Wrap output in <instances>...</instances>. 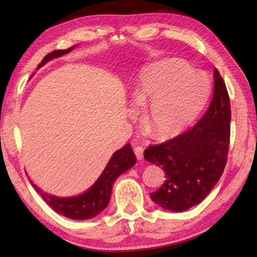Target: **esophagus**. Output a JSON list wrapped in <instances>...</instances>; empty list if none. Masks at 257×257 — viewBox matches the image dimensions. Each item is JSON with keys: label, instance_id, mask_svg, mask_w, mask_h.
<instances>
[{"label": "esophagus", "instance_id": "1", "mask_svg": "<svg viewBox=\"0 0 257 257\" xmlns=\"http://www.w3.org/2000/svg\"><path fill=\"white\" fill-rule=\"evenodd\" d=\"M134 145H135L134 151H135L136 157H137L138 160H143L144 159V147L139 146L137 144H134Z\"/></svg>", "mask_w": 257, "mask_h": 257}]
</instances>
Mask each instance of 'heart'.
I'll use <instances>...</instances> for the list:
<instances>
[{
  "label": "heart",
  "instance_id": "1",
  "mask_svg": "<svg viewBox=\"0 0 257 257\" xmlns=\"http://www.w3.org/2000/svg\"><path fill=\"white\" fill-rule=\"evenodd\" d=\"M179 61L156 63L147 67L136 83L132 96L136 107L141 108V123L158 139L181 133L203 108L209 94L206 76L193 73Z\"/></svg>",
  "mask_w": 257,
  "mask_h": 257
}]
</instances>
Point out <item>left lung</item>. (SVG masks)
<instances>
[{"label":"left lung","mask_w":257,"mask_h":257,"mask_svg":"<svg viewBox=\"0 0 257 257\" xmlns=\"http://www.w3.org/2000/svg\"><path fill=\"white\" fill-rule=\"evenodd\" d=\"M214 90L205 113L192 128L145 150V159L162 167L166 181L151 200L169 211L181 212L199 204L219 181L230 146L231 105L219 70L213 73Z\"/></svg>","instance_id":"left-lung-1"}]
</instances>
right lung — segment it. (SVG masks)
<instances>
[{"instance_id": "right-lung-1", "label": "right lung", "mask_w": 257, "mask_h": 257, "mask_svg": "<svg viewBox=\"0 0 257 257\" xmlns=\"http://www.w3.org/2000/svg\"><path fill=\"white\" fill-rule=\"evenodd\" d=\"M72 50L73 47L67 48V50L53 51L43 58L42 63L38 65L37 68L43 66L50 59L65 55ZM136 160L137 159H136L132 145L127 144L123 146L121 149H119L112 155L105 170L102 171L101 176L98 178L95 184L85 193L72 196V198H57V196L47 194L43 192L40 188H37L32 181L31 183L33 188L36 190V192L55 212L68 217V219L87 220L98 215L102 210L106 209L109 200H110L114 180L120 174L132 168L136 163Z\"/></svg>"}]
</instances>
